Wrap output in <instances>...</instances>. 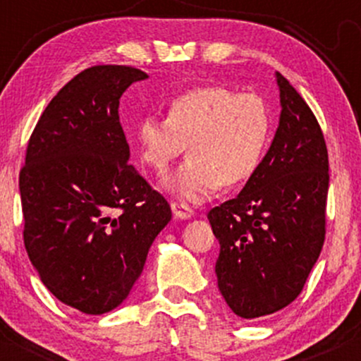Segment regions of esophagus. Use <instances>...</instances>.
Here are the masks:
<instances>
[{"label": "esophagus", "instance_id": "esophagus-1", "mask_svg": "<svg viewBox=\"0 0 361 361\" xmlns=\"http://www.w3.org/2000/svg\"><path fill=\"white\" fill-rule=\"evenodd\" d=\"M171 210L176 219H190L193 215V210L186 204H180V202H171Z\"/></svg>", "mask_w": 361, "mask_h": 361}]
</instances>
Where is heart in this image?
Segmentation results:
<instances>
[{"label": "heart", "instance_id": "heart-1", "mask_svg": "<svg viewBox=\"0 0 361 361\" xmlns=\"http://www.w3.org/2000/svg\"><path fill=\"white\" fill-rule=\"evenodd\" d=\"M271 111L255 93L198 86L168 103V117L146 115L135 128L140 159L166 171L181 152L188 159L166 185L178 197L202 202L219 185L234 188L258 171L271 139Z\"/></svg>", "mask_w": 361, "mask_h": 361}]
</instances>
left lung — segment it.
Here are the masks:
<instances>
[{"label":"left lung","mask_w":361,"mask_h":361,"mask_svg":"<svg viewBox=\"0 0 361 361\" xmlns=\"http://www.w3.org/2000/svg\"><path fill=\"white\" fill-rule=\"evenodd\" d=\"M281 114L258 171L207 217L221 244L215 273L235 316L256 319L299 297L326 235L329 161L321 126L276 73Z\"/></svg>","instance_id":"obj_1"}]
</instances>
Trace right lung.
Returning a JSON list of instances; mask_svg holds the SVG:
<instances>
[{
    "label": "right lung",
    "instance_id": "add662e5",
    "mask_svg": "<svg viewBox=\"0 0 361 361\" xmlns=\"http://www.w3.org/2000/svg\"><path fill=\"white\" fill-rule=\"evenodd\" d=\"M146 78L115 64L76 74L40 115L20 171L28 258L56 299L85 314L127 299L171 221L166 198L127 163L120 126V97Z\"/></svg>",
    "mask_w": 361,
    "mask_h": 361
}]
</instances>
